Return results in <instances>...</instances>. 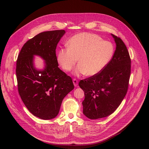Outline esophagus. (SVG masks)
<instances>
[{"mask_svg": "<svg viewBox=\"0 0 149 149\" xmlns=\"http://www.w3.org/2000/svg\"><path fill=\"white\" fill-rule=\"evenodd\" d=\"M73 83L74 86H77V84H78V81H77L76 79H74L73 80Z\"/></svg>", "mask_w": 149, "mask_h": 149, "instance_id": "obj_1", "label": "esophagus"}]
</instances>
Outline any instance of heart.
<instances>
[{
	"label": "heart",
	"mask_w": 149,
	"mask_h": 149,
	"mask_svg": "<svg viewBox=\"0 0 149 149\" xmlns=\"http://www.w3.org/2000/svg\"><path fill=\"white\" fill-rule=\"evenodd\" d=\"M67 45L68 47L58 50L57 60L63 70L69 72L79 58V64L73 71L76 76L97 74L108 65L114 54L111 42L93 33L77 34L68 42Z\"/></svg>",
	"instance_id": "heart-1"
}]
</instances>
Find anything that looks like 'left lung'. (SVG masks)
Returning <instances> with one entry per match:
<instances>
[{
  "instance_id": "left-lung-1",
  "label": "left lung",
  "mask_w": 149,
  "mask_h": 149,
  "mask_svg": "<svg viewBox=\"0 0 149 149\" xmlns=\"http://www.w3.org/2000/svg\"><path fill=\"white\" fill-rule=\"evenodd\" d=\"M111 35L116 47L110 62L97 74L79 83L84 92L83 113L90 119H97L112 114L127 92L131 72L130 55L122 40Z\"/></svg>"
}]
</instances>
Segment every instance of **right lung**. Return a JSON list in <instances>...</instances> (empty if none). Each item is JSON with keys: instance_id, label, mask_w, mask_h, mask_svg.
I'll use <instances>...</instances> for the list:
<instances>
[{"instance_id": "add662e5", "label": "right lung", "mask_w": 149, "mask_h": 149, "mask_svg": "<svg viewBox=\"0 0 149 149\" xmlns=\"http://www.w3.org/2000/svg\"><path fill=\"white\" fill-rule=\"evenodd\" d=\"M64 30L42 32L22 47L16 62V73L20 96L29 111L43 120L58 114L65 97L74 88L72 78L58 68L56 49L65 35ZM45 61V68L38 70L34 56Z\"/></svg>"}]
</instances>
